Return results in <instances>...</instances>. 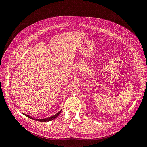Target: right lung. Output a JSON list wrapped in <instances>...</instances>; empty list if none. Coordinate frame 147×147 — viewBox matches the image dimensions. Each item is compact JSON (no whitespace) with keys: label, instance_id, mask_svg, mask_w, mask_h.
Returning a JSON list of instances; mask_svg holds the SVG:
<instances>
[{"label":"right lung","instance_id":"1","mask_svg":"<svg viewBox=\"0 0 147 147\" xmlns=\"http://www.w3.org/2000/svg\"><path fill=\"white\" fill-rule=\"evenodd\" d=\"M62 110H61L59 112H57V113H56L55 115H53V116L52 117H48V118H43V119H35V118H32V117H31L30 116H29V115H26V114H24L23 113V115H24L26 117H27L30 119H34V120H36V121H40V122H48V121H51V120H53L54 119H55L58 115L60 114V113L61 112Z\"/></svg>","mask_w":147,"mask_h":147}]
</instances>
